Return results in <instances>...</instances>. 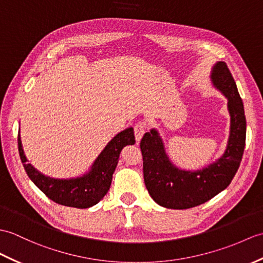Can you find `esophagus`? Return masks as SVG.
I'll use <instances>...</instances> for the list:
<instances>
[{
	"label": "esophagus",
	"instance_id": "34e87169",
	"mask_svg": "<svg viewBox=\"0 0 263 263\" xmlns=\"http://www.w3.org/2000/svg\"><path fill=\"white\" fill-rule=\"evenodd\" d=\"M144 132H145V124L143 122H139V123L134 125V134H136L137 141H140V140H141Z\"/></svg>",
	"mask_w": 263,
	"mask_h": 263
}]
</instances>
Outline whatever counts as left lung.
<instances>
[{
  "label": "left lung",
  "mask_w": 263,
  "mask_h": 263,
  "mask_svg": "<svg viewBox=\"0 0 263 263\" xmlns=\"http://www.w3.org/2000/svg\"><path fill=\"white\" fill-rule=\"evenodd\" d=\"M212 81L229 100L231 115L229 144L222 158L207 168L194 173L185 172L169 161L156 130L144 133L140 142L145 187L156 203L167 209L187 210L206 203L231 184L240 167L247 134L241 96L224 62L214 66Z\"/></svg>",
  "instance_id": "left-lung-1"
}]
</instances>
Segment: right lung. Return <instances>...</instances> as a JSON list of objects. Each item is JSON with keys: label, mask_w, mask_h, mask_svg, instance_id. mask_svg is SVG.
Here are the masks:
<instances>
[{"label": "right lung", "mask_w": 263, "mask_h": 263, "mask_svg": "<svg viewBox=\"0 0 263 263\" xmlns=\"http://www.w3.org/2000/svg\"><path fill=\"white\" fill-rule=\"evenodd\" d=\"M134 133L132 127L117 134L105 146L99 158L95 160L89 174L76 179H53L46 177L27 163L23 154L20 134L17 136L20 159L29 178L44 193L48 198L59 205L88 209L99 203L108 192L112 177L119 161L120 152L123 146L134 144Z\"/></svg>", "instance_id": "right-lung-1"}]
</instances>
